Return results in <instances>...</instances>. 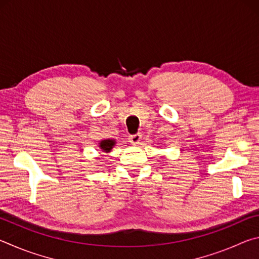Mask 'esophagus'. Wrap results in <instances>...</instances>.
<instances>
[{
	"mask_svg": "<svg viewBox=\"0 0 259 259\" xmlns=\"http://www.w3.org/2000/svg\"><path fill=\"white\" fill-rule=\"evenodd\" d=\"M140 140H142V134L140 133L129 136V142L133 144V145H137V144H139Z\"/></svg>",
	"mask_w": 259,
	"mask_h": 259,
	"instance_id": "34e87169",
	"label": "esophagus"
}]
</instances>
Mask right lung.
Returning <instances> with one entry per match:
<instances>
[{
  "mask_svg": "<svg viewBox=\"0 0 259 259\" xmlns=\"http://www.w3.org/2000/svg\"><path fill=\"white\" fill-rule=\"evenodd\" d=\"M114 144H115L114 140L105 139V140H102V142H100V148H102L104 152H109L112 150V147L114 146Z\"/></svg>",
  "mask_w": 259,
  "mask_h": 259,
  "instance_id": "1",
  "label": "right lung"
}]
</instances>
